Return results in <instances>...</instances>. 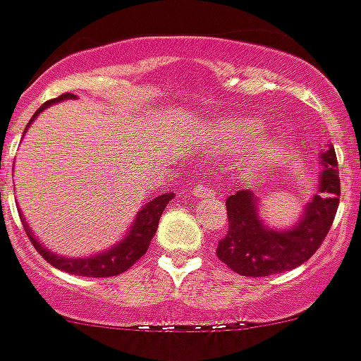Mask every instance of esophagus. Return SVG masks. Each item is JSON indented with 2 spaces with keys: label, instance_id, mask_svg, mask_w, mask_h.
<instances>
[{
  "label": "esophagus",
  "instance_id": "esophagus-1",
  "mask_svg": "<svg viewBox=\"0 0 361 361\" xmlns=\"http://www.w3.org/2000/svg\"><path fill=\"white\" fill-rule=\"evenodd\" d=\"M196 196H215V189L213 187H207V185H198L195 190H192Z\"/></svg>",
  "mask_w": 361,
  "mask_h": 361
}]
</instances>
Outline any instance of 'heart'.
Listing matches in <instances>:
<instances>
[{
    "mask_svg": "<svg viewBox=\"0 0 361 361\" xmlns=\"http://www.w3.org/2000/svg\"><path fill=\"white\" fill-rule=\"evenodd\" d=\"M267 131L265 124L257 118H237L231 120L228 124L222 126L221 139L226 148L237 150V148H245V146L256 142L259 137H263ZM278 148L276 142L269 145V152H274Z\"/></svg>",
    "mask_w": 361,
    "mask_h": 361,
    "instance_id": "obj_1",
    "label": "heart"
}]
</instances>
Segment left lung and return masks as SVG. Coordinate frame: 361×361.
Wrapping results in <instances>:
<instances>
[{
    "label": "left lung",
    "mask_w": 361,
    "mask_h": 361,
    "mask_svg": "<svg viewBox=\"0 0 361 361\" xmlns=\"http://www.w3.org/2000/svg\"><path fill=\"white\" fill-rule=\"evenodd\" d=\"M323 172L317 192L304 207L295 226L269 228L257 213L259 200L241 189L228 196V233L219 241L216 256L243 276H271L291 271L317 252L330 231L339 206V171L334 146L321 154Z\"/></svg>",
    "instance_id": "1"
}]
</instances>
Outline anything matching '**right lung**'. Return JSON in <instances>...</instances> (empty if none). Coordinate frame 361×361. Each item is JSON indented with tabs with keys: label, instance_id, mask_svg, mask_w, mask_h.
<instances>
[{
	"label": "right lung",
	"instance_id": "1",
	"mask_svg": "<svg viewBox=\"0 0 361 361\" xmlns=\"http://www.w3.org/2000/svg\"><path fill=\"white\" fill-rule=\"evenodd\" d=\"M75 98L74 94H61L59 98L49 99L46 104L37 109V113L33 114V118L29 120L27 128L31 126L38 114L42 113L44 109H48L49 105L57 104V102H63V99H72ZM174 198V192H165V195H159L152 198L150 202H146V206L137 213L133 221V226L128 230L122 239H120L116 245L109 248V250L99 252L94 256L87 257H64L57 256L51 250L44 247L42 243L38 241L35 237L33 230L29 228V224L23 219L22 211L20 213V219H22L23 230L27 233L29 241L33 243V247L37 248L38 254H42V257L49 265H54L55 269H61L64 272H70V274H78V276H89V278H107V276H116V274H122L124 271H128L131 265H133L137 259L145 256L148 247H150V241L154 239L155 231H157V224H159V219L165 211L166 204Z\"/></svg>",
	"mask_w": 361,
	"mask_h": 361
}]
</instances>
